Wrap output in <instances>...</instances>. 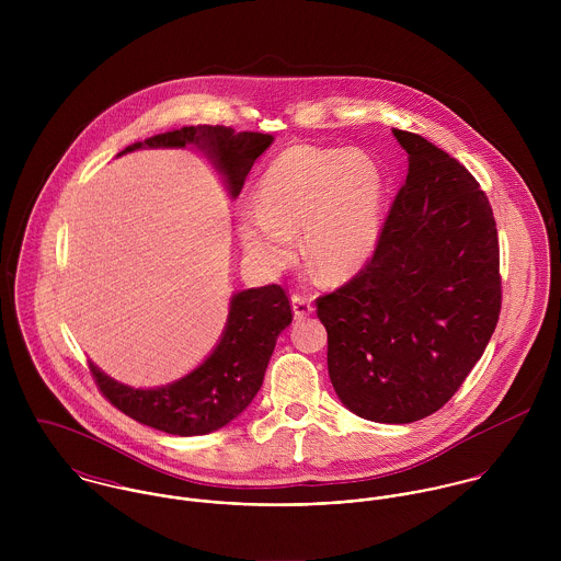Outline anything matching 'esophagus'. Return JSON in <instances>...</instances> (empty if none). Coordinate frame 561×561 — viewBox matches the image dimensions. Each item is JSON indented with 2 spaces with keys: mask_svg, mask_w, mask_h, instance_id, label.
Returning <instances> with one entry per match:
<instances>
[{
  "mask_svg": "<svg viewBox=\"0 0 561 561\" xmlns=\"http://www.w3.org/2000/svg\"><path fill=\"white\" fill-rule=\"evenodd\" d=\"M291 309H294V318L296 320H307L313 313V305L309 298L305 296H291Z\"/></svg>",
  "mask_w": 561,
  "mask_h": 561,
  "instance_id": "34e87169",
  "label": "esophagus"
}]
</instances>
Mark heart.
I'll return each instance as SVG.
<instances>
[{"mask_svg": "<svg viewBox=\"0 0 561 561\" xmlns=\"http://www.w3.org/2000/svg\"><path fill=\"white\" fill-rule=\"evenodd\" d=\"M385 222V174L356 149L298 145L272 161L256 187V207L240 216L243 248L280 270L296 256L305 233V259L323 283H343L374 259Z\"/></svg>", "mask_w": 561, "mask_h": 561, "instance_id": "obj_1", "label": "heart"}]
</instances>
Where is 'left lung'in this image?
I'll return each mask as SVG.
<instances>
[{
    "label": "left lung",
    "instance_id": "left-lung-1",
    "mask_svg": "<svg viewBox=\"0 0 561 561\" xmlns=\"http://www.w3.org/2000/svg\"><path fill=\"white\" fill-rule=\"evenodd\" d=\"M408 174L369 265L318 300L341 403L376 423H412L454 398L501 311L499 240L471 172L393 131Z\"/></svg>",
    "mask_w": 561,
    "mask_h": 561
}]
</instances>
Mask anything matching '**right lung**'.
Returning <instances> with one entry per match:
<instances>
[{
  "label": "right lung",
  "mask_w": 561,
  "mask_h": 561,
  "mask_svg": "<svg viewBox=\"0 0 561 561\" xmlns=\"http://www.w3.org/2000/svg\"><path fill=\"white\" fill-rule=\"evenodd\" d=\"M272 142L270 134H238L231 127L198 125L136 142L118 158L140 149L192 147L216 165L231 201H236L252 163ZM291 320L289 298L278 285L241 289L229 300L227 323L214 350L179 380L136 389L110 378L94 363H90V371L103 396L134 421L174 436L211 434L238 419L254 400L276 339Z\"/></svg>",
  "instance_id": "right-lung-1"
}]
</instances>
